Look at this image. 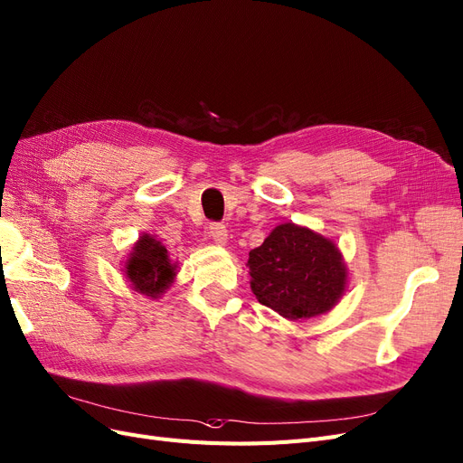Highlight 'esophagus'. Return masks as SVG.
<instances>
[{
    "mask_svg": "<svg viewBox=\"0 0 463 463\" xmlns=\"http://www.w3.org/2000/svg\"><path fill=\"white\" fill-rule=\"evenodd\" d=\"M210 236H212V241L215 244H225L227 242V236H229L227 227L222 225V222H212V225H210Z\"/></svg>",
    "mask_w": 463,
    "mask_h": 463,
    "instance_id": "obj_1",
    "label": "esophagus"
}]
</instances>
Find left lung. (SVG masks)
<instances>
[{"mask_svg":"<svg viewBox=\"0 0 463 463\" xmlns=\"http://www.w3.org/2000/svg\"><path fill=\"white\" fill-rule=\"evenodd\" d=\"M248 269L258 301L292 320L330 311L347 280L335 244L292 222L250 251Z\"/></svg>","mask_w":463,"mask_h":463,"instance_id":"1","label":"left lung"}]
</instances>
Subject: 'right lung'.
<instances>
[{
	"label": "right lung",
	"mask_w": 463,
	"mask_h": 463,
	"mask_svg": "<svg viewBox=\"0 0 463 463\" xmlns=\"http://www.w3.org/2000/svg\"><path fill=\"white\" fill-rule=\"evenodd\" d=\"M126 275L137 292L158 298L174 282L175 265L169 261L165 246L145 234L133 248L126 265Z\"/></svg>",
	"instance_id": "add662e5"
}]
</instances>
